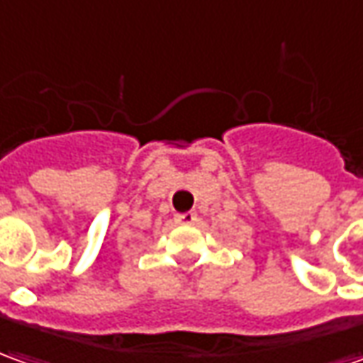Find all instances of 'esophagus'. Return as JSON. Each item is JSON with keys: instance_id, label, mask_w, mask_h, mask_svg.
I'll list each match as a JSON object with an SVG mask.
<instances>
[{"instance_id": "1", "label": "esophagus", "mask_w": 363, "mask_h": 363, "mask_svg": "<svg viewBox=\"0 0 363 363\" xmlns=\"http://www.w3.org/2000/svg\"><path fill=\"white\" fill-rule=\"evenodd\" d=\"M196 220V213H192V211H189V213H181L177 214V223L181 224H192Z\"/></svg>"}]
</instances>
